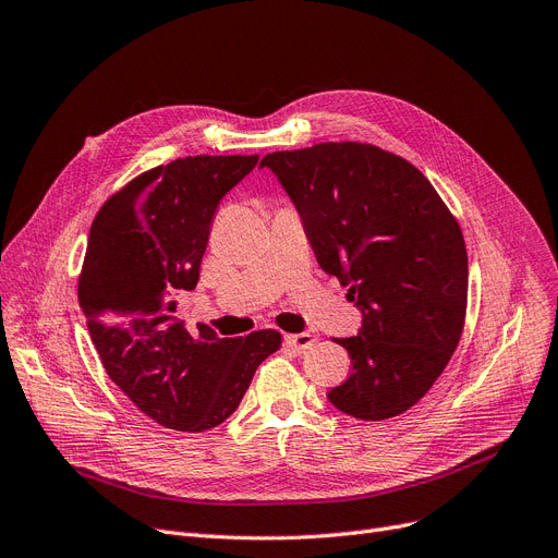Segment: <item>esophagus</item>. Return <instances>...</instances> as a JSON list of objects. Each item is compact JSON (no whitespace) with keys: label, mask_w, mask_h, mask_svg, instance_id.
I'll list each match as a JSON object with an SVG mask.
<instances>
[{"label":"esophagus","mask_w":558,"mask_h":558,"mask_svg":"<svg viewBox=\"0 0 558 558\" xmlns=\"http://www.w3.org/2000/svg\"><path fill=\"white\" fill-rule=\"evenodd\" d=\"M286 342H288V344H293V348H298V350H308L311 344L315 342V336H313V333H308V331H302V333H288V336H286Z\"/></svg>","instance_id":"1"}]
</instances>
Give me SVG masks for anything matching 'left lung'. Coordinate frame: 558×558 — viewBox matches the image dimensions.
<instances>
[{"label": "left lung", "instance_id": "8db88e82", "mask_svg": "<svg viewBox=\"0 0 558 558\" xmlns=\"http://www.w3.org/2000/svg\"><path fill=\"white\" fill-rule=\"evenodd\" d=\"M270 168L327 275L350 286L359 336L338 338L352 373L327 392L359 420L417 404L463 333L468 254L457 218L407 158L365 143L272 151Z\"/></svg>", "mask_w": 558, "mask_h": 558}]
</instances>
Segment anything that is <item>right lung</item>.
<instances>
[{
	"mask_svg": "<svg viewBox=\"0 0 558 558\" xmlns=\"http://www.w3.org/2000/svg\"><path fill=\"white\" fill-rule=\"evenodd\" d=\"M258 156H185L131 179L93 220L82 306L111 381L154 422L206 432L241 404L256 367L281 348L260 329L193 336L174 317L179 290H193L220 199L254 170Z\"/></svg>",
	"mask_w": 558,
	"mask_h": 558,
	"instance_id": "obj_1",
	"label": "right lung"
}]
</instances>
